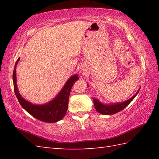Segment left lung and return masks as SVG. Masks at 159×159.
<instances>
[{"mask_svg":"<svg viewBox=\"0 0 159 159\" xmlns=\"http://www.w3.org/2000/svg\"><path fill=\"white\" fill-rule=\"evenodd\" d=\"M139 91L136 93L134 96H133L130 99H128L123 102L120 103H114L111 104H104L102 102H100L96 98H93L94 107H95L96 110L98 112L102 114V115H113L117 112H120L121 110H123L125 107H126L129 104L131 101L133 100L135 96L137 95Z\"/></svg>","mask_w":159,"mask_h":159,"instance_id":"left-lung-1","label":"left lung"}]
</instances>
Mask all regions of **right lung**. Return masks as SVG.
<instances>
[{
  "label": "right lung",
  "mask_w": 159,
  "mask_h": 159,
  "mask_svg": "<svg viewBox=\"0 0 159 159\" xmlns=\"http://www.w3.org/2000/svg\"><path fill=\"white\" fill-rule=\"evenodd\" d=\"M20 58L16 61L13 73V82L14 87V92L20 105L33 117L42 121L48 123L57 122L65 116L68 107V100L71 89L76 80L79 79L78 74L71 76L66 83L63 89L61 90L55 98L51 101L41 105L32 104L25 100L20 95L16 83V66Z\"/></svg>",
  "instance_id": "add662e5"
}]
</instances>
